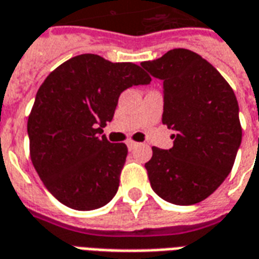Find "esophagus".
I'll use <instances>...</instances> for the list:
<instances>
[{"label": "esophagus", "mask_w": 259, "mask_h": 259, "mask_svg": "<svg viewBox=\"0 0 259 259\" xmlns=\"http://www.w3.org/2000/svg\"><path fill=\"white\" fill-rule=\"evenodd\" d=\"M127 146H128V149H130V150H134V149L138 148V146H139V143L134 142V141H128V142H127Z\"/></svg>", "instance_id": "34e87169"}]
</instances>
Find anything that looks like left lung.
<instances>
[{
  "label": "left lung",
  "instance_id": "8db88e82",
  "mask_svg": "<svg viewBox=\"0 0 259 259\" xmlns=\"http://www.w3.org/2000/svg\"><path fill=\"white\" fill-rule=\"evenodd\" d=\"M141 66L163 81V124L177 132L172 148H153L145 164L152 189L172 204L200 203L225 181L240 148L235 92L214 66L189 50H171Z\"/></svg>",
  "mask_w": 259,
  "mask_h": 259
}]
</instances>
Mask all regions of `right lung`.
Masks as SVG:
<instances>
[{
	"instance_id": "right-lung-1",
	"label": "right lung",
	"mask_w": 259,
	"mask_h": 259,
	"mask_svg": "<svg viewBox=\"0 0 259 259\" xmlns=\"http://www.w3.org/2000/svg\"><path fill=\"white\" fill-rule=\"evenodd\" d=\"M150 81L138 65L94 54L71 58L45 78L27 121L30 157L62 204L90 211L116 196L128 150L109 142L103 128L122 91Z\"/></svg>"
}]
</instances>
